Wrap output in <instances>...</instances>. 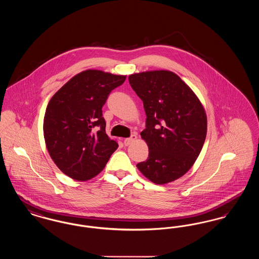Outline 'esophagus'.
<instances>
[{"mask_svg": "<svg viewBox=\"0 0 259 259\" xmlns=\"http://www.w3.org/2000/svg\"><path fill=\"white\" fill-rule=\"evenodd\" d=\"M136 140H137V135L133 134L130 138H127V139L124 140V146H129V145H131L133 142H135Z\"/></svg>", "mask_w": 259, "mask_h": 259, "instance_id": "34e87169", "label": "esophagus"}]
</instances>
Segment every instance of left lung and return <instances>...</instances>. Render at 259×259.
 I'll list each match as a JSON object with an SVG mask.
<instances>
[{"instance_id": "1", "label": "left lung", "mask_w": 259, "mask_h": 259, "mask_svg": "<svg viewBox=\"0 0 259 259\" xmlns=\"http://www.w3.org/2000/svg\"><path fill=\"white\" fill-rule=\"evenodd\" d=\"M129 83L144 103L148 159L138 169L156 185L172 182L197 159L207 135V116L194 92L170 71L129 75Z\"/></svg>"}]
</instances>
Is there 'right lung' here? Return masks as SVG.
I'll return each instance as SVG.
<instances>
[{"instance_id": "1", "label": "right lung", "mask_w": 259, "mask_h": 259, "mask_svg": "<svg viewBox=\"0 0 259 259\" xmlns=\"http://www.w3.org/2000/svg\"><path fill=\"white\" fill-rule=\"evenodd\" d=\"M126 75L87 70L74 75L50 99L44 136L50 157L62 172L87 181L101 172L118 148L106 134L102 108Z\"/></svg>"}]
</instances>
